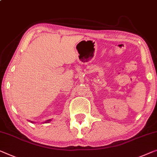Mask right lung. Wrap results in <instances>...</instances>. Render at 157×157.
Segmentation results:
<instances>
[{"mask_svg":"<svg viewBox=\"0 0 157 157\" xmlns=\"http://www.w3.org/2000/svg\"><path fill=\"white\" fill-rule=\"evenodd\" d=\"M51 120H48L47 121H46V123H48V122H49V121H51Z\"/></svg>","mask_w":157,"mask_h":157,"instance_id":"add662e5","label":"right lung"}]
</instances>
